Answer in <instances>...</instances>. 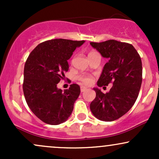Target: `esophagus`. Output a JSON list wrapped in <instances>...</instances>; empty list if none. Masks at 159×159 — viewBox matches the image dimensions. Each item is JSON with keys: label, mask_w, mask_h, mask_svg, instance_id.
<instances>
[{"label": "esophagus", "mask_w": 159, "mask_h": 159, "mask_svg": "<svg viewBox=\"0 0 159 159\" xmlns=\"http://www.w3.org/2000/svg\"><path fill=\"white\" fill-rule=\"evenodd\" d=\"M87 90V87H81V93H83V92H84V91Z\"/></svg>", "instance_id": "1"}]
</instances>
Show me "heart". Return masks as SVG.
Wrapping results in <instances>:
<instances>
[{
    "mask_svg": "<svg viewBox=\"0 0 159 159\" xmlns=\"http://www.w3.org/2000/svg\"><path fill=\"white\" fill-rule=\"evenodd\" d=\"M96 52H90L89 53V55L93 54H96ZM77 79L82 84L84 85H90L93 83V78L90 75H79L77 76Z\"/></svg>",
    "mask_w": 159,
    "mask_h": 159,
    "instance_id": "1",
    "label": "heart"
}]
</instances>
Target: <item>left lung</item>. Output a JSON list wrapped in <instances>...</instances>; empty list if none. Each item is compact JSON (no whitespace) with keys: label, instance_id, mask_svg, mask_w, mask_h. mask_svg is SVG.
<instances>
[{"label":"left lung","instance_id":"obj_1","mask_svg":"<svg viewBox=\"0 0 159 159\" xmlns=\"http://www.w3.org/2000/svg\"><path fill=\"white\" fill-rule=\"evenodd\" d=\"M90 45L108 59L97 85L113 84L106 93L94 88L96 96L90 103V110L98 120L114 121L126 114L138 98L142 83L141 59L133 45L127 43L110 39L91 42Z\"/></svg>","mask_w":159,"mask_h":159}]
</instances>
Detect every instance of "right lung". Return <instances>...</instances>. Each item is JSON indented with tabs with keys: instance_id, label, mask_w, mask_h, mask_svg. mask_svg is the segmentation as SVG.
<instances>
[{
	"instance_id": "obj_1",
	"label": "right lung",
	"mask_w": 159,
	"mask_h": 159,
	"mask_svg": "<svg viewBox=\"0 0 159 159\" xmlns=\"http://www.w3.org/2000/svg\"><path fill=\"white\" fill-rule=\"evenodd\" d=\"M84 40L55 39L39 43L30 52L24 69L23 92L32 112L44 123L66 121L79 96L80 87L72 84L62 91L57 87L69 70L67 61Z\"/></svg>"
}]
</instances>
